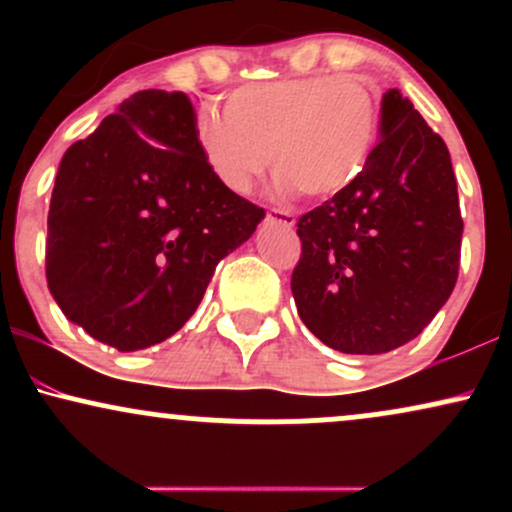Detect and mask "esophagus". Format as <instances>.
Returning a JSON list of instances; mask_svg holds the SVG:
<instances>
[{
  "instance_id": "esophagus-1",
  "label": "esophagus",
  "mask_w": 512,
  "mask_h": 512,
  "mask_svg": "<svg viewBox=\"0 0 512 512\" xmlns=\"http://www.w3.org/2000/svg\"><path fill=\"white\" fill-rule=\"evenodd\" d=\"M269 219L276 221V223H281V226H284V228H293V226H296V219H293V214H291V211H281V209H274L272 214H269Z\"/></svg>"
}]
</instances>
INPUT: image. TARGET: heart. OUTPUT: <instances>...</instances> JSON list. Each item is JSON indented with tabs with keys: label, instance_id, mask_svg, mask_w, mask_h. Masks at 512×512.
<instances>
[{
	"label": "heart",
	"instance_id": "1",
	"mask_svg": "<svg viewBox=\"0 0 512 512\" xmlns=\"http://www.w3.org/2000/svg\"><path fill=\"white\" fill-rule=\"evenodd\" d=\"M378 127V101L363 81L317 74L236 88L223 113L197 115L195 139L214 178L236 195L272 163L279 192L330 199L361 178Z\"/></svg>",
	"mask_w": 512,
	"mask_h": 512
}]
</instances>
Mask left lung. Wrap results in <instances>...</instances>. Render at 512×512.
<instances>
[{"mask_svg":"<svg viewBox=\"0 0 512 512\" xmlns=\"http://www.w3.org/2000/svg\"><path fill=\"white\" fill-rule=\"evenodd\" d=\"M293 301L342 354L411 342L450 298L462 216L448 146L397 88L383 93L380 144L349 190L298 219Z\"/></svg>","mask_w":512,"mask_h":512,"instance_id":"obj_1","label":"left lung"}]
</instances>
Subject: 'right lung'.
<instances>
[{
	"label": "right lung",
	"instance_id": "add662e5",
	"mask_svg": "<svg viewBox=\"0 0 512 512\" xmlns=\"http://www.w3.org/2000/svg\"><path fill=\"white\" fill-rule=\"evenodd\" d=\"M185 93L139 91L62 156L45 274L81 330L117 351L166 342L264 209L214 178Z\"/></svg>",
	"mask_w": 512,
	"mask_h": 512
}]
</instances>
